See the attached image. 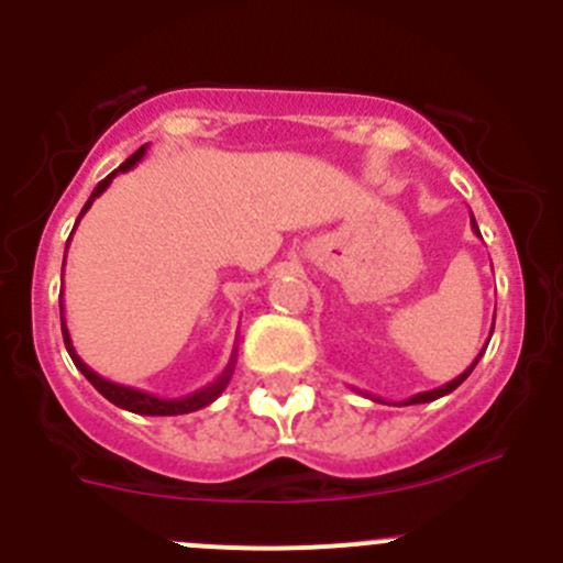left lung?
<instances>
[{
  "mask_svg": "<svg viewBox=\"0 0 563 563\" xmlns=\"http://www.w3.org/2000/svg\"><path fill=\"white\" fill-rule=\"evenodd\" d=\"M471 229H474V234L476 236H482L479 234V225H476V220H474V214H471ZM493 327H496V316H493ZM493 334V332H490ZM487 343H490V338H487ZM487 343H485V349H487ZM485 349H482V354H485ZM482 354L476 356L474 362H471V367H465L463 373H460L457 378H452L450 384H444V387H439V389H430V391H419V395H413V397H408V400H400V402H391V406H417V402H430V400H439V397H444V395H450V391H455L460 384L465 382V378L471 376V371H474L476 367V362L482 360ZM373 400L376 402H384L382 397H373Z\"/></svg>",
  "mask_w": 563,
  "mask_h": 563,
  "instance_id": "8db88e82",
  "label": "left lung"
}]
</instances>
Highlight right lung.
I'll list each match as a JSON object with an SVG mask.
<instances>
[{"mask_svg": "<svg viewBox=\"0 0 563 563\" xmlns=\"http://www.w3.org/2000/svg\"><path fill=\"white\" fill-rule=\"evenodd\" d=\"M144 155H146V146H141V150H135L133 155H130L128 161H124L122 166L117 168V172H111V174L106 176L103 181H98V187H95V190H92V196H89V201L84 203V209H81V214H78V220H81L84 214H87V209L92 207L95 198L103 196L106 187L111 185V181H113V176H117V174H124V172H130V168H133L135 163H141V157H144ZM78 220H76V225H78ZM76 225H73V229H76ZM70 236H73V234H70ZM67 242H70V240H67ZM65 258H67V247H65ZM59 316H62V338H65V349H67V354H70L73 365H76L78 371H81L84 376H87V382L92 384V387L98 389L100 395L106 397V400H111L113 406L124 408V411L141 413V417H176V413H190V411H198V408H207L209 402L218 400V397L223 395V389L229 387L231 376H234V367H236V349H234V354H231V360H229V365H225V371L220 373V376L214 378L212 384H207V387H203V389L192 391V395H185V397H172V400H168V397L150 395V391H144V389H133V387H124V384H113V382H108V378L98 376V373H95L92 367H89L87 362H84L81 356L76 354V349H73L70 332H67V323H65V302H62V294H59Z\"/></svg>", "mask_w": 563, "mask_h": 563, "instance_id": "right-lung-1", "label": "right lung"}]
</instances>
